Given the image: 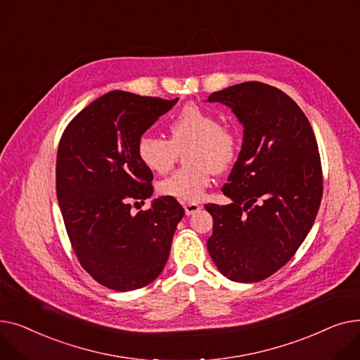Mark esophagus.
Returning a JSON list of instances; mask_svg holds the SVG:
<instances>
[{
    "label": "esophagus",
    "mask_w": 360,
    "mask_h": 360,
    "mask_svg": "<svg viewBox=\"0 0 360 360\" xmlns=\"http://www.w3.org/2000/svg\"><path fill=\"white\" fill-rule=\"evenodd\" d=\"M184 209H185L186 216H191V214L197 213V212L201 209V205L197 204V202H188V204L184 205Z\"/></svg>",
    "instance_id": "obj_1"
}]
</instances>
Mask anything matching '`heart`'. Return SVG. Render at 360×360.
Listing matches in <instances>:
<instances>
[{"instance_id": "heart-1", "label": "heart", "mask_w": 360, "mask_h": 360, "mask_svg": "<svg viewBox=\"0 0 360 360\" xmlns=\"http://www.w3.org/2000/svg\"><path fill=\"white\" fill-rule=\"evenodd\" d=\"M169 140L143 134L137 141L141 165L153 174H166L185 150L190 163L174 172L159 185L163 195L197 202L213 182V175L228 169L236 159L240 139L236 129L219 125V118L198 105L188 103L167 122Z\"/></svg>"}]
</instances>
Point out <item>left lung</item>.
<instances>
[{
  "instance_id": "8db88e82",
  "label": "left lung",
  "mask_w": 360,
  "mask_h": 360,
  "mask_svg": "<svg viewBox=\"0 0 360 360\" xmlns=\"http://www.w3.org/2000/svg\"><path fill=\"white\" fill-rule=\"evenodd\" d=\"M207 102L232 109L243 140L223 194L207 204L213 235L207 248L232 281L254 283L295 255L315 221L323 172L312 127L285 91L247 82L212 93Z\"/></svg>"
}]
</instances>
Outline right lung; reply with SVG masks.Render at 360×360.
I'll list each match as a JSON object with an SVG mask.
<instances>
[{"label": "right lung", "mask_w": 360, "mask_h": 360, "mask_svg": "<svg viewBox=\"0 0 360 360\" xmlns=\"http://www.w3.org/2000/svg\"><path fill=\"white\" fill-rule=\"evenodd\" d=\"M176 99L112 90L67 125L56 155V197L83 269L101 285L129 292L165 269L185 212L174 197L131 214V202L153 194V174L137 156V141Z\"/></svg>", "instance_id": "1"}]
</instances>
